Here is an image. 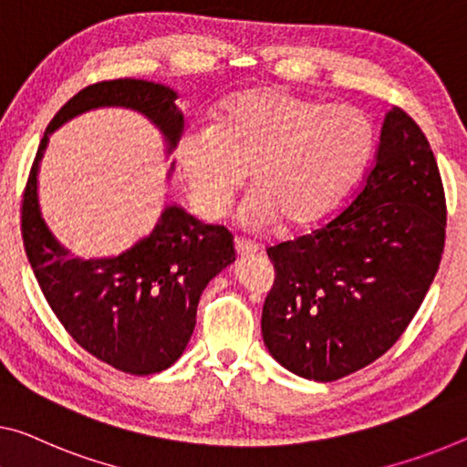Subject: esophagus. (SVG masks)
Segmentation results:
<instances>
[{
  "instance_id": "1",
  "label": "esophagus",
  "mask_w": 467,
  "mask_h": 467,
  "mask_svg": "<svg viewBox=\"0 0 467 467\" xmlns=\"http://www.w3.org/2000/svg\"><path fill=\"white\" fill-rule=\"evenodd\" d=\"M234 246H235V253H238V256H253L258 253L256 244L244 240V238H235Z\"/></svg>"
}]
</instances>
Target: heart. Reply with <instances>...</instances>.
I'll list each match as a JSON object with an SVG mask.
<instances>
[{
  "mask_svg": "<svg viewBox=\"0 0 467 467\" xmlns=\"http://www.w3.org/2000/svg\"><path fill=\"white\" fill-rule=\"evenodd\" d=\"M374 146V127L348 104H321L284 89H246L214 120H193L175 154L198 211L217 219L232 204L248 169L256 190L242 206L248 227L282 217L300 227L324 217Z\"/></svg>",
  "mask_w": 467,
  "mask_h": 467,
  "instance_id": "heart-1",
  "label": "heart"
}]
</instances>
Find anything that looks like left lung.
<instances>
[{
    "instance_id": "1",
    "label": "left lung",
    "mask_w": 467,
    "mask_h": 467,
    "mask_svg": "<svg viewBox=\"0 0 467 467\" xmlns=\"http://www.w3.org/2000/svg\"><path fill=\"white\" fill-rule=\"evenodd\" d=\"M444 227L447 202L432 148L394 106L348 206L315 232L267 248L275 282L261 329L271 357L315 382L374 363L426 298Z\"/></svg>"
}]
</instances>
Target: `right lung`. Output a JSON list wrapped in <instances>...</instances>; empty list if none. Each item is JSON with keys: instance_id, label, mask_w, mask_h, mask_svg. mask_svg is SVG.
<instances>
[{"instance_id": "add662e5", "label": "right lung", "mask_w": 467, "mask_h": 467, "mask_svg": "<svg viewBox=\"0 0 467 467\" xmlns=\"http://www.w3.org/2000/svg\"><path fill=\"white\" fill-rule=\"evenodd\" d=\"M177 93L141 78L88 85L49 120L20 206L25 250L43 296L73 340L99 361L131 376L159 374L188 347L200 294L235 261L234 235L167 206L148 238L123 254L81 261L49 232L37 200V171L47 135L77 114L102 106L141 112L161 129L167 152L183 131Z\"/></svg>"}]
</instances>
